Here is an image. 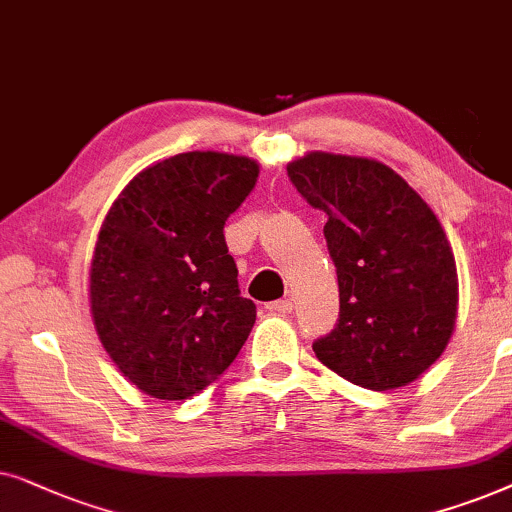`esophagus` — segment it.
<instances>
[{
	"mask_svg": "<svg viewBox=\"0 0 512 512\" xmlns=\"http://www.w3.org/2000/svg\"><path fill=\"white\" fill-rule=\"evenodd\" d=\"M267 309L271 313H281V316H285V313H292V302L290 299H278V302H271Z\"/></svg>",
	"mask_w": 512,
	"mask_h": 512,
	"instance_id": "1",
	"label": "esophagus"
}]
</instances>
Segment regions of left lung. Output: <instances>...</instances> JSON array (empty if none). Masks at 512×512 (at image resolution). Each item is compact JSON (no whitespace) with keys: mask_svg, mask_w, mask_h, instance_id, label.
<instances>
[{"mask_svg":"<svg viewBox=\"0 0 512 512\" xmlns=\"http://www.w3.org/2000/svg\"><path fill=\"white\" fill-rule=\"evenodd\" d=\"M306 203L323 210L337 267L339 320L316 358L370 391L419 379L447 349L459 306L452 245L428 203L386 163L309 152L288 163Z\"/></svg>","mask_w":512,"mask_h":512,"instance_id":"left-lung-1","label":"left lung"}]
</instances>
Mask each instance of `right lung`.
<instances>
[{"label":"right lung","mask_w":512,"mask_h":512,"mask_svg":"<svg viewBox=\"0 0 512 512\" xmlns=\"http://www.w3.org/2000/svg\"><path fill=\"white\" fill-rule=\"evenodd\" d=\"M257 175L248 156L175 154L135 175L102 222L88 271L93 325L119 372L152 398L201 393L255 325L224 222Z\"/></svg>","instance_id":"1"}]
</instances>
